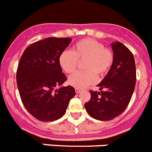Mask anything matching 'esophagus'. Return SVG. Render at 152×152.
Returning <instances> with one entry per match:
<instances>
[{
    "instance_id": "obj_1",
    "label": "esophagus",
    "mask_w": 152,
    "mask_h": 152,
    "mask_svg": "<svg viewBox=\"0 0 152 152\" xmlns=\"http://www.w3.org/2000/svg\"><path fill=\"white\" fill-rule=\"evenodd\" d=\"M80 91H81V90L80 89H78V88H75V92L77 93V94H79Z\"/></svg>"
}]
</instances>
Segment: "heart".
Returning <instances> with one entry per match:
<instances>
[{
    "instance_id": "heart-1",
    "label": "heart",
    "mask_w": 152,
    "mask_h": 152,
    "mask_svg": "<svg viewBox=\"0 0 152 152\" xmlns=\"http://www.w3.org/2000/svg\"><path fill=\"white\" fill-rule=\"evenodd\" d=\"M82 60H85L83 64L85 71L74 74L68 79L74 88H84L96 82V75L103 77L107 75L113 64L114 53L100 42L87 38L77 42L72 51H63L58 58L61 69L67 74L75 72L78 61Z\"/></svg>"
}]
</instances>
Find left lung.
Returning <instances> with one entry per match:
<instances>
[{
  "instance_id": "8db88e82",
  "label": "left lung",
  "mask_w": 152,
  "mask_h": 152,
  "mask_svg": "<svg viewBox=\"0 0 152 152\" xmlns=\"http://www.w3.org/2000/svg\"><path fill=\"white\" fill-rule=\"evenodd\" d=\"M111 46L114 53L112 68L97 85L100 92L90 91L91 97L84 104L90 116L102 121L111 120L123 113L129 103L136 81L133 54L120 42Z\"/></svg>"
}]
</instances>
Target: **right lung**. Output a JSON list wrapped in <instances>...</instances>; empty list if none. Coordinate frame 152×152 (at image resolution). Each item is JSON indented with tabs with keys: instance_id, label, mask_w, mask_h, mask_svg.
<instances>
[{
	"instance_id": "add662e5",
	"label": "right lung",
	"mask_w": 152,
	"mask_h": 152,
	"mask_svg": "<svg viewBox=\"0 0 152 152\" xmlns=\"http://www.w3.org/2000/svg\"><path fill=\"white\" fill-rule=\"evenodd\" d=\"M71 38L49 37L36 42L23 53L17 71L21 100L28 112L42 122L57 120L75 96L72 86L55 90L67 80L58 62Z\"/></svg>"
}]
</instances>
